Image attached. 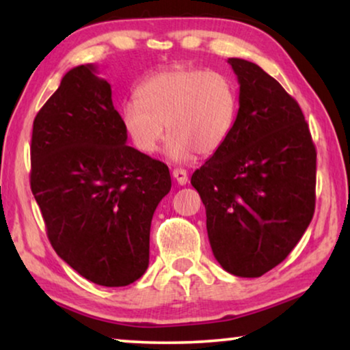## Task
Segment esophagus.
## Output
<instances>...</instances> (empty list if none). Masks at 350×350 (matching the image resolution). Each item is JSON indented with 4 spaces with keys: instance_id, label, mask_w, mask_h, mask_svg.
<instances>
[{
    "instance_id": "esophagus-1",
    "label": "esophagus",
    "mask_w": 350,
    "mask_h": 350,
    "mask_svg": "<svg viewBox=\"0 0 350 350\" xmlns=\"http://www.w3.org/2000/svg\"><path fill=\"white\" fill-rule=\"evenodd\" d=\"M172 175H174V178L176 180V183L178 185L188 183V172H186L185 169H174Z\"/></svg>"
}]
</instances>
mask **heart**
<instances>
[{
    "label": "heart",
    "mask_w": 350,
    "mask_h": 350,
    "mask_svg": "<svg viewBox=\"0 0 350 350\" xmlns=\"http://www.w3.org/2000/svg\"><path fill=\"white\" fill-rule=\"evenodd\" d=\"M237 92L231 78L218 71L172 66L142 81L137 100L121 109L124 131L143 154L157 151L164 133L167 154L183 162L217 152L231 135Z\"/></svg>",
    "instance_id": "1"
}]
</instances>
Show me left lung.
<instances>
[{
	"label": "left lung",
	"instance_id": "left-lung-1",
	"mask_svg": "<svg viewBox=\"0 0 350 350\" xmlns=\"http://www.w3.org/2000/svg\"><path fill=\"white\" fill-rule=\"evenodd\" d=\"M239 111L226 143L191 176L224 271L261 277L285 260L315 210L317 152L299 105L256 64L228 59Z\"/></svg>",
	"mask_w": 350,
	"mask_h": 350
}]
</instances>
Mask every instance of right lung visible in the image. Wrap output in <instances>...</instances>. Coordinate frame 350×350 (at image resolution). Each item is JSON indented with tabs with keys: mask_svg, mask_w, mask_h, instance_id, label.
<instances>
[{
	"mask_svg": "<svg viewBox=\"0 0 350 350\" xmlns=\"http://www.w3.org/2000/svg\"><path fill=\"white\" fill-rule=\"evenodd\" d=\"M111 85L71 68L33 121L30 185L57 255L97 285L126 286L150 265V229L172 188L164 162L126 145Z\"/></svg>",
	"mask_w": 350,
	"mask_h": 350,
	"instance_id": "1",
	"label": "right lung"
}]
</instances>
